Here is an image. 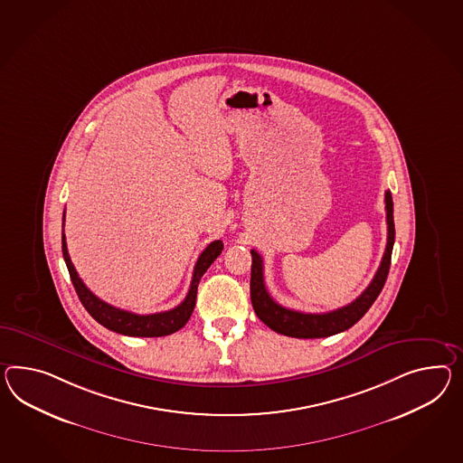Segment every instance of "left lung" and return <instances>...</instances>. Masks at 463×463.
Wrapping results in <instances>:
<instances>
[{
    "instance_id": "left-lung-1",
    "label": "left lung",
    "mask_w": 463,
    "mask_h": 463,
    "mask_svg": "<svg viewBox=\"0 0 463 463\" xmlns=\"http://www.w3.org/2000/svg\"><path fill=\"white\" fill-rule=\"evenodd\" d=\"M386 203V223H388V243L381 260L380 269L371 280L368 288L357 297L354 302L347 304L341 308H335L326 314H306L292 308L284 307L273 300L267 292L263 282V260L259 251L251 250V277H250V297L251 306L259 319L267 324L272 331L284 334L288 337L298 339H316V337H327L337 332L345 331L353 327L357 320L361 319L373 302L380 296L386 277L392 265V251L394 245V220H392V193L386 191L384 194Z\"/></svg>"
}]
</instances>
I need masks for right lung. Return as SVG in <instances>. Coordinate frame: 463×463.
I'll use <instances>...</instances> for the list:
<instances>
[{"label": "right lung", "mask_w": 463, "mask_h": 463, "mask_svg": "<svg viewBox=\"0 0 463 463\" xmlns=\"http://www.w3.org/2000/svg\"><path fill=\"white\" fill-rule=\"evenodd\" d=\"M63 220H65V212H63ZM222 250H223L222 240H214L206 249L203 250L202 255L198 257L196 265H194V270H193V280H191L188 296L184 297V300L179 304L178 307L171 308L166 312L139 316V314H132L129 310L107 304L87 288V285L83 284L82 279L79 277V273L71 263L65 235L61 233L63 260L67 263L71 284L75 287V292L80 298L83 307L87 308V312L109 331L132 335V337H161V335H169L173 332L179 331L190 320L191 314L194 310L196 292H198V284L202 280L203 273L210 269V265L216 260V257L222 253Z\"/></svg>", "instance_id": "right-lung-1"}]
</instances>
